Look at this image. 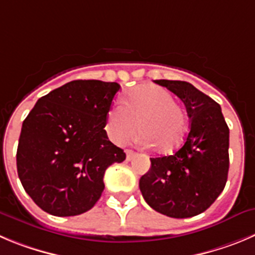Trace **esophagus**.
<instances>
[{
    "label": "esophagus",
    "mask_w": 255,
    "mask_h": 255,
    "mask_svg": "<svg viewBox=\"0 0 255 255\" xmlns=\"http://www.w3.org/2000/svg\"><path fill=\"white\" fill-rule=\"evenodd\" d=\"M126 153H127V161H132L133 158L137 156V153H135L134 151H132V149H127V152H126Z\"/></svg>",
    "instance_id": "1"
}]
</instances>
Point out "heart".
Masks as SVG:
<instances>
[{
  "mask_svg": "<svg viewBox=\"0 0 255 255\" xmlns=\"http://www.w3.org/2000/svg\"><path fill=\"white\" fill-rule=\"evenodd\" d=\"M143 134L146 146L170 153L181 146L186 134V118L168 90L147 84L134 88L107 116V132L116 143L123 144L135 133Z\"/></svg>",
  "mask_w": 255,
  "mask_h": 255,
  "instance_id": "1",
  "label": "heart"
}]
</instances>
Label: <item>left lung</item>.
<instances>
[{
    "label": "left lung",
    "instance_id": "1",
    "mask_svg": "<svg viewBox=\"0 0 255 255\" xmlns=\"http://www.w3.org/2000/svg\"><path fill=\"white\" fill-rule=\"evenodd\" d=\"M184 102L190 128L184 146L172 156L151 158L139 178L146 203L176 219L204 213L224 190L229 171V128L214 99L187 82L154 80Z\"/></svg>",
    "mask_w": 255,
    "mask_h": 255
}]
</instances>
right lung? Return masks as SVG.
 <instances>
[{
	"label": "right lung",
	"instance_id": "right-lung-1",
	"mask_svg": "<svg viewBox=\"0 0 255 255\" xmlns=\"http://www.w3.org/2000/svg\"><path fill=\"white\" fill-rule=\"evenodd\" d=\"M118 83L73 80L36 102L21 128L16 163L23 189L55 216L90 210L104 190V172L126 160L108 139L107 116Z\"/></svg>",
	"mask_w": 255,
	"mask_h": 255
}]
</instances>
